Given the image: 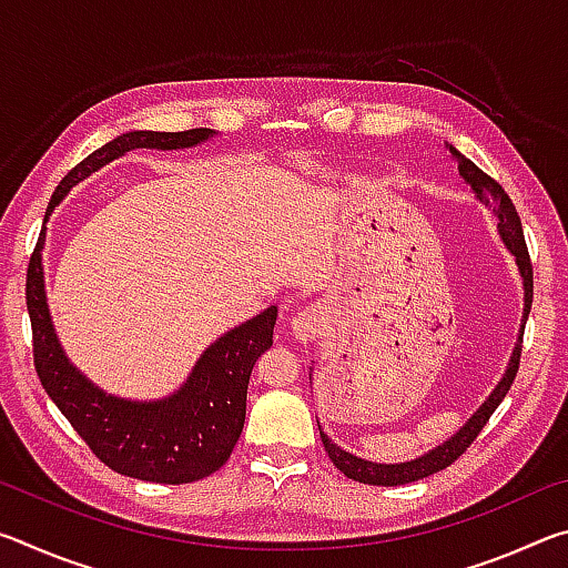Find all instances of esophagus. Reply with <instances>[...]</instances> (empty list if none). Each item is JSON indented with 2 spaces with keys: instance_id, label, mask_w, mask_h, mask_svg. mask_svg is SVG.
<instances>
[{
  "instance_id": "obj_1",
  "label": "esophagus",
  "mask_w": 568,
  "mask_h": 568,
  "mask_svg": "<svg viewBox=\"0 0 568 568\" xmlns=\"http://www.w3.org/2000/svg\"><path fill=\"white\" fill-rule=\"evenodd\" d=\"M321 328H323V313H321V307H315V305L301 307V311H297L291 321V331L295 335V341H301V343L318 338Z\"/></svg>"
}]
</instances>
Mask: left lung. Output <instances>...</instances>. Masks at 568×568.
<instances>
[{"mask_svg":"<svg viewBox=\"0 0 568 568\" xmlns=\"http://www.w3.org/2000/svg\"><path fill=\"white\" fill-rule=\"evenodd\" d=\"M450 152L458 158V172L464 175V180L468 182L470 187H474L476 197L480 203L491 205L494 213L498 215V233H501L506 247L511 250L514 257H516V265L518 271H521L524 277V325H521V335H518V343H516V351L511 355V363H508V371L506 376L498 383L496 390L488 396V400L480 406L474 418H470L464 428L458 430L454 438H448L444 446H438L430 450V454L420 456L416 460H408V464H371V460H363L358 456L348 454V450H343L333 444V440L323 434L321 423V438H323V446L328 450V458L333 460V466L341 470L353 480H361V484H371V486H400V484H410V480H418V478H426L430 474H438V470H444L446 466L454 464L460 456L466 454V448L474 444L476 436L484 430V426L488 423V418L494 416V410L501 406V400L506 398V393L511 390V383L518 373V361H521V348H524V328H526V318L528 313H531V303H534V265H531V257H528V247H526V240H524V227H521V217H518L516 207L511 203V197L506 195L504 187L498 185V182L486 175L484 170L478 165H474L468 158L458 155V152L450 148Z\"/></svg>","mask_w":568,"mask_h":568,"instance_id":"1","label":"left lung"}]
</instances>
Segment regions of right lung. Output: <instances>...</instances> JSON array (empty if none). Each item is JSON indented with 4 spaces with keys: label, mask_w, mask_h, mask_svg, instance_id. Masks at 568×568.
Listing matches in <instances>:
<instances>
[{
    "label": "right lung",
    "mask_w": 568,
    "mask_h": 568,
    "mask_svg": "<svg viewBox=\"0 0 568 568\" xmlns=\"http://www.w3.org/2000/svg\"><path fill=\"white\" fill-rule=\"evenodd\" d=\"M213 130L128 132L94 150L57 185L50 210L90 172L134 148L178 150L207 140ZM40 235L27 267V311L32 323L34 371L47 396L62 410L84 444L104 466L122 476L155 484H190L225 464L245 423L247 381L255 361L273 345L277 307L271 305L253 321L225 333L197 361L195 371L175 396L155 403H130L104 396L80 376L57 343L44 301Z\"/></svg>",
    "instance_id": "obj_1"
}]
</instances>
